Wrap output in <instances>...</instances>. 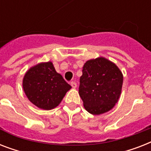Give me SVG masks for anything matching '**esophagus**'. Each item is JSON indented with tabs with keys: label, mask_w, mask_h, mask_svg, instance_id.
<instances>
[{
	"label": "esophagus",
	"mask_w": 151,
	"mask_h": 151,
	"mask_svg": "<svg viewBox=\"0 0 151 151\" xmlns=\"http://www.w3.org/2000/svg\"><path fill=\"white\" fill-rule=\"evenodd\" d=\"M70 85L72 86V87L73 88H77V83L75 82V81H71L70 82Z\"/></svg>",
	"instance_id": "obj_1"
}]
</instances>
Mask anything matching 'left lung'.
<instances>
[{
	"label": "left lung",
	"instance_id": "obj_1",
	"mask_svg": "<svg viewBox=\"0 0 151 151\" xmlns=\"http://www.w3.org/2000/svg\"><path fill=\"white\" fill-rule=\"evenodd\" d=\"M122 84V71L114 63L103 57L88 60L79 86L85 110L95 115L111 110L119 99Z\"/></svg>",
	"mask_w": 151,
	"mask_h": 151
}]
</instances>
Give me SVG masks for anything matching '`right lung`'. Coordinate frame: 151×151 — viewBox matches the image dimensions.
Here are the masks:
<instances>
[{
    "instance_id": "add662e5",
    "label": "right lung",
    "mask_w": 151,
    "mask_h": 151,
    "mask_svg": "<svg viewBox=\"0 0 151 151\" xmlns=\"http://www.w3.org/2000/svg\"><path fill=\"white\" fill-rule=\"evenodd\" d=\"M26 96L33 104L43 110L56 107L71 88L52 62L41 63L28 70L22 80Z\"/></svg>"
}]
</instances>
